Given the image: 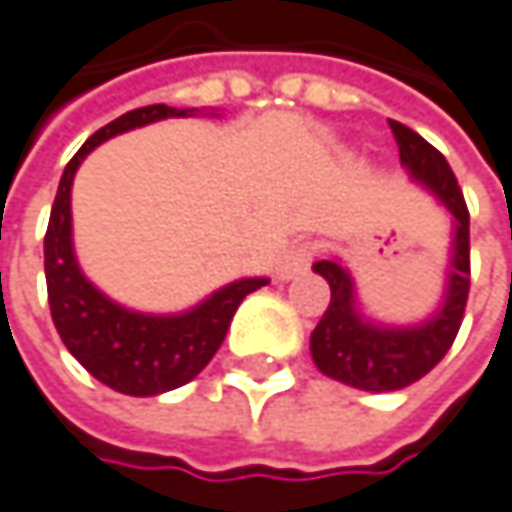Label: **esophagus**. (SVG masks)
<instances>
[{
	"instance_id": "1",
	"label": "esophagus",
	"mask_w": 512,
	"mask_h": 512,
	"mask_svg": "<svg viewBox=\"0 0 512 512\" xmlns=\"http://www.w3.org/2000/svg\"><path fill=\"white\" fill-rule=\"evenodd\" d=\"M314 253H317V247H314L311 241L291 244V247L279 256V262H276V276H279V279H291V276L303 274L311 265Z\"/></svg>"
}]
</instances>
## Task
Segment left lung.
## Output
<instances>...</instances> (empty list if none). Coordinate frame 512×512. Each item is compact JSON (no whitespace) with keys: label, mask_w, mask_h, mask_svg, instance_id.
I'll return each mask as SVG.
<instances>
[{"label":"left lung","mask_w":512,"mask_h":512,"mask_svg":"<svg viewBox=\"0 0 512 512\" xmlns=\"http://www.w3.org/2000/svg\"><path fill=\"white\" fill-rule=\"evenodd\" d=\"M390 130L399 145L402 163L449 206L457 227L446 306L417 329L367 326L352 309V279L347 271L332 259L314 262V271L329 282L332 297L320 323L311 332V358L323 376L373 393L402 390L408 384L420 382L428 370L440 364V358L455 344L457 329L463 323V311L469 300V276H472L469 274V209L457 186L452 165L417 130L393 119H390Z\"/></svg>","instance_id":"left-lung-1"}]
</instances>
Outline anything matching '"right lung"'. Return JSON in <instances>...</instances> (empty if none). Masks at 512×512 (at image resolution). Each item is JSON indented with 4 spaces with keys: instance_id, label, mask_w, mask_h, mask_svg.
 <instances>
[{
    "instance_id": "1",
    "label": "right lung",
    "mask_w": 512,
    "mask_h": 512,
    "mask_svg": "<svg viewBox=\"0 0 512 512\" xmlns=\"http://www.w3.org/2000/svg\"><path fill=\"white\" fill-rule=\"evenodd\" d=\"M168 116H186V110L151 104L130 110L116 122L95 130L63 168L49 215V230L43 238L49 309L60 341L90 376L128 396H157L192 382L224 344L241 300L250 291L268 285V279H238L215 291L198 309L177 317H151L116 306L81 274L72 253L69 212V192L78 165L104 139Z\"/></svg>"
}]
</instances>
